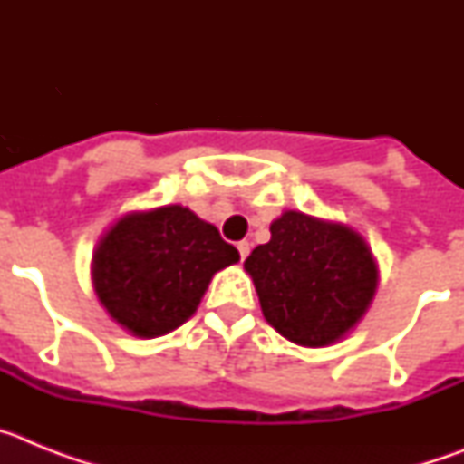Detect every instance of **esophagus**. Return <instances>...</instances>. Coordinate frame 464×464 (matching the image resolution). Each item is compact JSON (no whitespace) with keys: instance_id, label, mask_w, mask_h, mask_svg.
<instances>
[{"instance_id":"1","label":"esophagus","mask_w":464,"mask_h":464,"mask_svg":"<svg viewBox=\"0 0 464 464\" xmlns=\"http://www.w3.org/2000/svg\"><path fill=\"white\" fill-rule=\"evenodd\" d=\"M237 251H239L241 260H246V256L251 251V244H248V241H239V244H237Z\"/></svg>"}]
</instances>
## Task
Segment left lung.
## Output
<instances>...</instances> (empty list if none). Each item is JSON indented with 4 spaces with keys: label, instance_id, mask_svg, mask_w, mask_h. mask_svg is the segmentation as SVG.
<instances>
[{
    "label": "left lung",
    "instance_id": "1",
    "mask_svg": "<svg viewBox=\"0 0 464 464\" xmlns=\"http://www.w3.org/2000/svg\"><path fill=\"white\" fill-rule=\"evenodd\" d=\"M269 232L272 239L244 262L265 321L299 346L321 348L346 337L379 283L367 241L346 225L302 211L281 213Z\"/></svg>",
    "mask_w": 464,
    "mask_h": 464
}]
</instances>
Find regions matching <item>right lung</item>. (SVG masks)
<instances>
[{
    "instance_id": "right-lung-1",
    "label": "right lung",
    "mask_w": 464,
    "mask_h": 464,
    "mask_svg": "<svg viewBox=\"0 0 464 464\" xmlns=\"http://www.w3.org/2000/svg\"><path fill=\"white\" fill-rule=\"evenodd\" d=\"M235 262V246L181 204L132 211L94 248V293L134 337H162L195 314L213 274Z\"/></svg>"
}]
</instances>
